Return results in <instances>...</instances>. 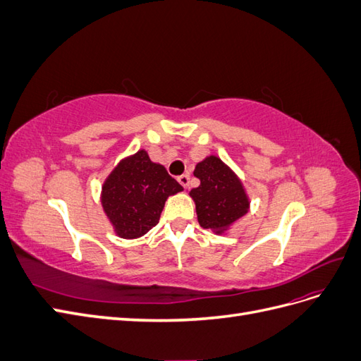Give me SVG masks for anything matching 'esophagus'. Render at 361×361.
<instances>
[{
  "label": "esophagus",
  "mask_w": 361,
  "mask_h": 361,
  "mask_svg": "<svg viewBox=\"0 0 361 361\" xmlns=\"http://www.w3.org/2000/svg\"><path fill=\"white\" fill-rule=\"evenodd\" d=\"M178 182L182 185L183 188H188V185H190V176H188V174H180V176L178 178Z\"/></svg>",
  "instance_id": "obj_1"
}]
</instances>
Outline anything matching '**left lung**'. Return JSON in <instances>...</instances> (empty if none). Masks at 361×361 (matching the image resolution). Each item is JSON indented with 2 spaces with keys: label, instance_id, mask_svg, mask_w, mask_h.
<instances>
[{
  "label": "left lung",
  "instance_id": "obj_1",
  "mask_svg": "<svg viewBox=\"0 0 361 361\" xmlns=\"http://www.w3.org/2000/svg\"><path fill=\"white\" fill-rule=\"evenodd\" d=\"M194 176L200 180L190 191L199 224L215 235H226L250 211V197L238 174L215 155L195 164Z\"/></svg>",
  "mask_w": 361,
  "mask_h": 361
}]
</instances>
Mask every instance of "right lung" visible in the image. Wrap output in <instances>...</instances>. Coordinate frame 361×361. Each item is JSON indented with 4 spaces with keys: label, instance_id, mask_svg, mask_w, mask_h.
Listing matches in <instances>:
<instances>
[{
    "label": "right lung",
    "instance_id": "add662e5",
    "mask_svg": "<svg viewBox=\"0 0 361 361\" xmlns=\"http://www.w3.org/2000/svg\"><path fill=\"white\" fill-rule=\"evenodd\" d=\"M183 191L146 149L120 159L102 183L101 204L118 238L137 239L159 221L167 199Z\"/></svg>",
    "mask_w": 361,
    "mask_h": 361
}]
</instances>
